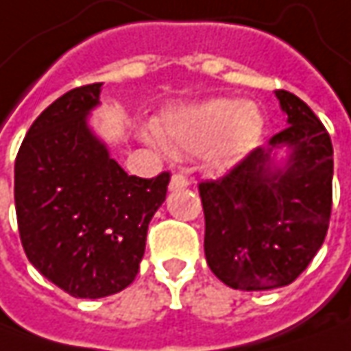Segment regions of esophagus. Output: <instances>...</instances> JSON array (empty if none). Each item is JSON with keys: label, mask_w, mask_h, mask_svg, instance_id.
<instances>
[{"label": "esophagus", "mask_w": 351, "mask_h": 351, "mask_svg": "<svg viewBox=\"0 0 351 351\" xmlns=\"http://www.w3.org/2000/svg\"><path fill=\"white\" fill-rule=\"evenodd\" d=\"M187 185H189V180H187L183 173H173V176H171V182H169V189H171V191L185 189Z\"/></svg>", "instance_id": "obj_1"}]
</instances>
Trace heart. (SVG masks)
<instances>
[{"label":"heart","mask_w":351,"mask_h":351,"mask_svg":"<svg viewBox=\"0 0 351 351\" xmlns=\"http://www.w3.org/2000/svg\"><path fill=\"white\" fill-rule=\"evenodd\" d=\"M262 113L252 103L207 99L169 109L156 123V134L169 150L199 154L207 150L215 168H228L260 141Z\"/></svg>","instance_id":"1"}]
</instances>
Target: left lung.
<instances>
[{"label": "left lung", "instance_id": "1", "mask_svg": "<svg viewBox=\"0 0 351 351\" xmlns=\"http://www.w3.org/2000/svg\"><path fill=\"white\" fill-rule=\"evenodd\" d=\"M289 127L250 150L219 180L199 183L210 271L232 289L265 291L293 283L315 258L330 224L332 141L313 109L277 89ZM289 147L285 169L271 152Z\"/></svg>", "mask_w": 351, "mask_h": 351}]
</instances>
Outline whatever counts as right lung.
<instances>
[{
  "label": "right lung",
  "mask_w": 351,
  "mask_h": 351,
  "mask_svg": "<svg viewBox=\"0 0 351 351\" xmlns=\"http://www.w3.org/2000/svg\"><path fill=\"white\" fill-rule=\"evenodd\" d=\"M101 86L70 89L48 105L15 158L23 250L48 281L80 299L115 295L134 281L169 183V171L128 176L91 134L86 115Z\"/></svg>",
  "instance_id": "add662e5"
}]
</instances>
